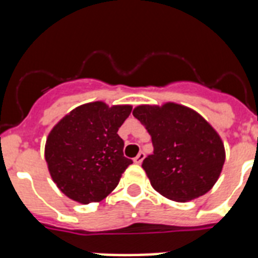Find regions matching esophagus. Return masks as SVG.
Instances as JSON below:
<instances>
[{
    "label": "esophagus",
    "instance_id": "34e87169",
    "mask_svg": "<svg viewBox=\"0 0 258 258\" xmlns=\"http://www.w3.org/2000/svg\"><path fill=\"white\" fill-rule=\"evenodd\" d=\"M143 159H145V152L141 151L140 154H138L136 157H134L133 160H134V163H136V164H141L143 161Z\"/></svg>",
    "mask_w": 258,
    "mask_h": 258
}]
</instances>
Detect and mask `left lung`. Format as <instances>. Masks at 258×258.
Returning a JSON list of instances; mask_svg holds the SVG:
<instances>
[{
    "instance_id": "8db88e82",
    "label": "left lung",
    "mask_w": 258,
    "mask_h": 258,
    "mask_svg": "<svg viewBox=\"0 0 258 258\" xmlns=\"http://www.w3.org/2000/svg\"><path fill=\"white\" fill-rule=\"evenodd\" d=\"M133 115L151 136L154 152L142 168L157 192L188 202L213 187L225 163V149L217 132L199 113L165 103L138 106Z\"/></svg>"
}]
</instances>
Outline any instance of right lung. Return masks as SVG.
<instances>
[{"label": "right lung", "mask_w": 258, "mask_h": 258, "mask_svg": "<svg viewBox=\"0 0 258 258\" xmlns=\"http://www.w3.org/2000/svg\"><path fill=\"white\" fill-rule=\"evenodd\" d=\"M132 106L93 102L72 109L52 127L45 159L52 181L75 202H101L133 161L124 156L117 131Z\"/></svg>", "instance_id": "1"}]
</instances>
